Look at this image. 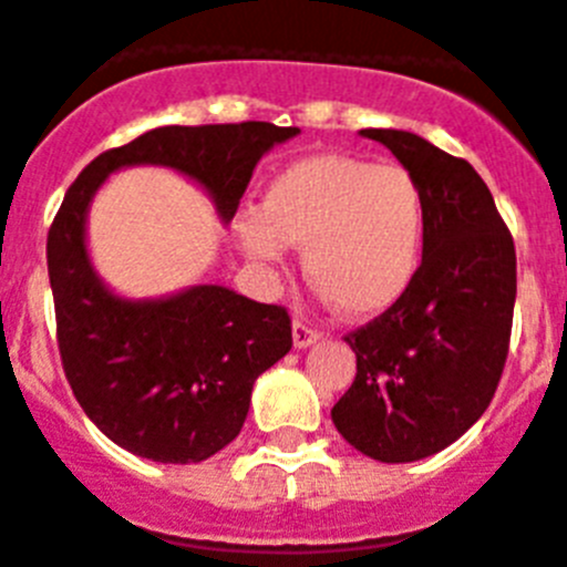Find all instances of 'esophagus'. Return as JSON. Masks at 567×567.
<instances>
[{"mask_svg": "<svg viewBox=\"0 0 567 567\" xmlns=\"http://www.w3.org/2000/svg\"><path fill=\"white\" fill-rule=\"evenodd\" d=\"M318 338H321V332H318V329L312 327V323H307V321H301V318H296V321H293V343H296V349H307V346L316 343Z\"/></svg>", "mask_w": 567, "mask_h": 567, "instance_id": "1", "label": "esophagus"}]
</instances>
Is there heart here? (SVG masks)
Returning <instances> with one entry per match:
<instances>
[{
    "mask_svg": "<svg viewBox=\"0 0 567 567\" xmlns=\"http://www.w3.org/2000/svg\"><path fill=\"white\" fill-rule=\"evenodd\" d=\"M423 190L399 163L316 155L285 168L260 213L238 221L249 257L277 262L305 246V271L357 318L379 316L410 290L423 249Z\"/></svg>",
    "mask_w": 567,
    "mask_h": 567,
    "instance_id": "obj_1",
    "label": "heart"
}]
</instances>
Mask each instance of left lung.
<instances>
[{
    "mask_svg": "<svg viewBox=\"0 0 567 567\" xmlns=\"http://www.w3.org/2000/svg\"><path fill=\"white\" fill-rule=\"evenodd\" d=\"M423 190V257L393 307L343 334L357 377L332 406L340 435L379 463L452 446L487 410L515 310V244L468 161L401 130H362Z\"/></svg>",
    "mask_w": 567,
    "mask_h": 567,
    "instance_id": "8db88e82",
    "label": "left lung"
}]
</instances>
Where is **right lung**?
<instances>
[{
  "label": "right lung",
  "instance_id": "1",
  "mask_svg": "<svg viewBox=\"0 0 567 567\" xmlns=\"http://www.w3.org/2000/svg\"><path fill=\"white\" fill-rule=\"evenodd\" d=\"M299 126L268 121L157 126L82 168L47 235L58 349L74 399L126 452L155 463H202L238 437L251 384L293 346L288 307L221 285L157 301H124L93 274L85 210L110 172L172 166L205 185L224 221L238 213L262 152Z\"/></svg>",
  "mask_w": 567,
  "mask_h": 567
}]
</instances>
